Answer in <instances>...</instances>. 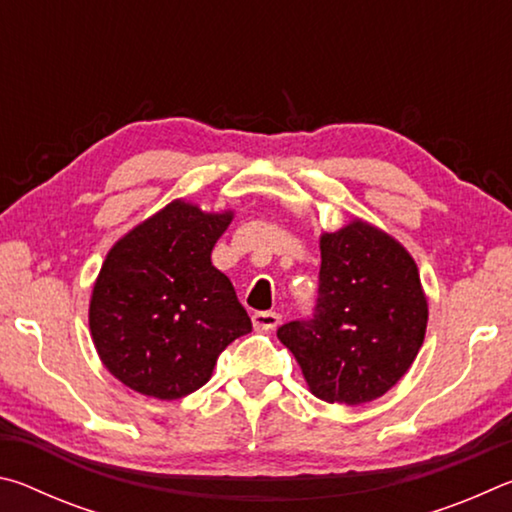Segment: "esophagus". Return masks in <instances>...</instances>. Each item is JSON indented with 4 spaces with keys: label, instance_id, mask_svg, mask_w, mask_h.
<instances>
[{
    "label": "esophagus",
    "instance_id": "obj_1",
    "mask_svg": "<svg viewBox=\"0 0 512 512\" xmlns=\"http://www.w3.org/2000/svg\"><path fill=\"white\" fill-rule=\"evenodd\" d=\"M282 316L275 314V311H255L253 314V325L257 332H268V329H275L280 325Z\"/></svg>",
    "mask_w": 512,
    "mask_h": 512
}]
</instances>
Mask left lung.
Masks as SVG:
<instances>
[{
    "mask_svg": "<svg viewBox=\"0 0 512 512\" xmlns=\"http://www.w3.org/2000/svg\"><path fill=\"white\" fill-rule=\"evenodd\" d=\"M418 264L377 225L352 219L320 235V287L311 320L277 329L311 395L329 404L377 400L409 372L427 332Z\"/></svg>",
    "mask_w": 512,
    "mask_h": 512,
    "instance_id": "left-lung-1",
    "label": "left lung"
}]
</instances>
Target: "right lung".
I'll list each match as a JSON object with an SVG mask.
<instances>
[{
	"label": "right lung",
	"mask_w": 512,
	"mask_h": 512,
	"mask_svg": "<svg viewBox=\"0 0 512 512\" xmlns=\"http://www.w3.org/2000/svg\"><path fill=\"white\" fill-rule=\"evenodd\" d=\"M235 212L176 198L108 250L90 298V334L103 366L155 400L207 384L219 354L253 323L212 248Z\"/></svg>",
	"instance_id": "right-lung-1"
}]
</instances>
